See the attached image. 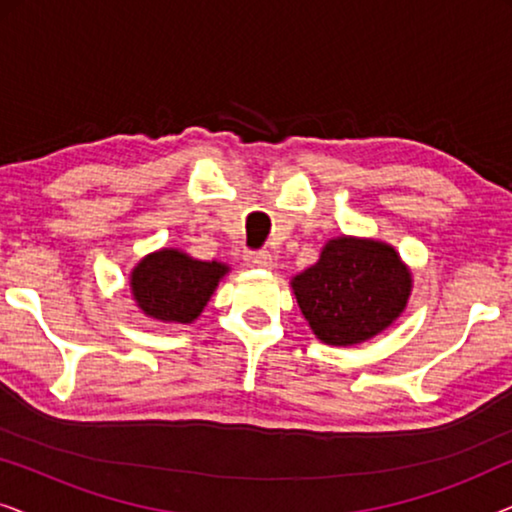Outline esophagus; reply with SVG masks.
<instances>
[{
	"label": "esophagus",
	"instance_id": "esophagus-1",
	"mask_svg": "<svg viewBox=\"0 0 512 512\" xmlns=\"http://www.w3.org/2000/svg\"><path fill=\"white\" fill-rule=\"evenodd\" d=\"M244 261L251 268H272V256L270 251L265 249H251V251H244Z\"/></svg>",
	"mask_w": 512,
	"mask_h": 512
}]
</instances>
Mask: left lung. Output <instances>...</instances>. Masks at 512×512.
<instances>
[{
  "mask_svg": "<svg viewBox=\"0 0 512 512\" xmlns=\"http://www.w3.org/2000/svg\"><path fill=\"white\" fill-rule=\"evenodd\" d=\"M300 310L326 345H356L384 331L403 312L410 272L391 247L340 237L317 265L293 279Z\"/></svg>",
  "mask_w": 512,
  "mask_h": 512,
  "instance_id": "1",
  "label": "left lung"
}]
</instances>
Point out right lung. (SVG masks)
I'll list each match as a JSON object with an SVG mask.
<instances>
[{
  "label": "right lung",
  "mask_w": 512,
  "mask_h": 512,
  "mask_svg": "<svg viewBox=\"0 0 512 512\" xmlns=\"http://www.w3.org/2000/svg\"><path fill=\"white\" fill-rule=\"evenodd\" d=\"M226 272V265L216 261H195L177 249H163L146 256L132 272V293L149 317L191 324Z\"/></svg>",
  "instance_id": "add662e5"
}]
</instances>
